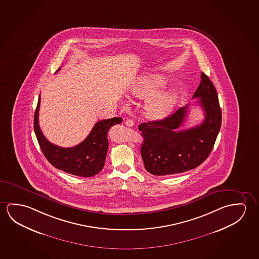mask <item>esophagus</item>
I'll return each mask as SVG.
<instances>
[{
    "mask_svg": "<svg viewBox=\"0 0 259 259\" xmlns=\"http://www.w3.org/2000/svg\"><path fill=\"white\" fill-rule=\"evenodd\" d=\"M125 124L127 125V127H132V126H134L135 122H134L133 119H128L125 121Z\"/></svg>",
    "mask_w": 259,
    "mask_h": 259,
    "instance_id": "obj_1",
    "label": "esophagus"
}]
</instances>
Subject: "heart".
Segmentation results:
<instances>
[{"label":"heart","mask_w":259,"mask_h":259,"mask_svg":"<svg viewBox=\"0 0 259 259\" xmlns=\"http://www.w3.org/2000/svg\"><path fill=\"white\" fill-rule=\"evenodd\" d=\"M164 80L160 75L146 74L137 79L128 89L132 98L147 100L145 112L152 119H164L172 111L178 99L177 92L164 91L156 94L164 87Z\"/></svg>","instance_id":"1"}]
</instances>
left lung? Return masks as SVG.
Returning a JSON list of instances; mask_svg holds the SVG:
<instances>
[{
    "instance_id": "obj_1",
    "label": "left lung",
    "mask_w": 259,
    "mask_h": 259,
    "mask_svg": "<svg viewBox=\"0 0 259 259\" xmlns=\"http://www.w3.org/2000/svg\"><path fill=\"white\" fill-rule=\"evenodd\" d=\"M193 98L204 111L200 125L179 130L185 122L189 105L155 121L141 123L143 138L141 156L145 168L155 176L186 172L204 162L212 150L222 126V109L213 83L201 72V82Z\"/></svg>"
}]
</instances>
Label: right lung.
Listing matches in <instances>:
<instances>
[{
  "label": "right lung",
  "instance_id": "obj_1",
  "mask_svg": "<svg viewBox=\"0 0 259 259\" xmlns=\"http://www.w3.org/2000/svg\"><path fill=\"white\" fill-rule=\"evenodd\" d=\"M39 105L40 95L34 114V131L42 152L50 164L56 168L77 177H94L102 171L109 146L107 134L113 125L121 123L122 119L115 117L97 121L82 142L73 148H61L50 143L43 135L38 125Z\"/></svg>",
  "mask_w": 259,
  "mask_h": 259
}]
</instances>
